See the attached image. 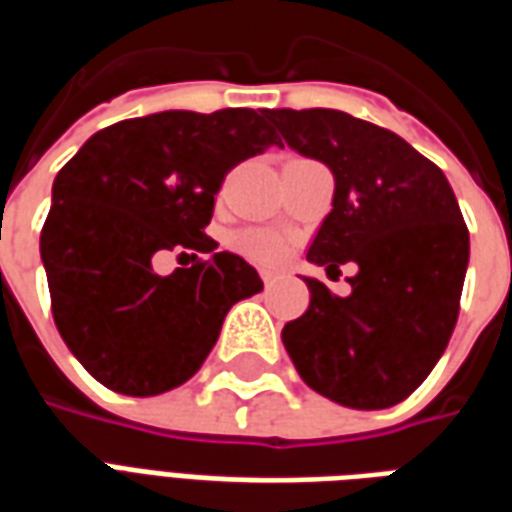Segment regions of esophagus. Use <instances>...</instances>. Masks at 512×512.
<instances>
[{
    "instance_id": "34e87169",
    "label": "esophagus",
    "mask_w": 512,
    "mask_h": 512,
    "mask_svg": "<svg viewBox=\"0 0 512 512\" xmlns=\"http://www.w3.org/2000/svg\"><path fill=\"white\" fill-rule=\"evenodd\" d=\"M260 279H263V285H266V288H271V285L277 282V277H274L271 271H263V274H260Z\"/></svg>"
}]
</instances>
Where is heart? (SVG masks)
<instances>
[{
    "mask_svg": "<svg viewBox=\"0 0 512 512\" xmlns=\"http://www.w3.org/2000/svg\"><path fill=\"white\" fill-rule=\"evenodd\" d=\"M230 244L260 266H277L288 255V238L274 230H238Z\"/></svg>",
    "mask_w": 512,
    "mask_h": 512,
    "instance_id": "obj_1",
    "label": "heart"
}]
</instances>
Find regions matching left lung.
Here are the masks:
<instances>
[{
  "mask_svg": "<svg viewBox=\"0 0 512 512\" xmlns=\"http://www.w3.org/2000/svg\"><path fill=\"white\" fill-rule=\"evenodd\" d=\"M301 156L334 175L312 263L354 260L351 296L307 279L310 307L282 343L304 384L348 408H389L417 389L450 343L469 266V230L450 183L392 131L337 109H271Z\"/></svg>",
  "mask_w": 512,
  "mask_h": 512,
  "instance_id": "1",
  "label": "left lung"
}]
</instances>
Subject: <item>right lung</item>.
<instances>
[{
	"label": "right lung",
	"instance_id": "add662e5",
	"mask_svg": "<svg viewBox=\"0 0 512 512\" xmlns=\"http://www.w3.org/2000/svg\"><path fill=\"white\" fill-rule=\"evenodd\" d=\"M277 145L268 109L158 112L98 131L57 172L40 230L62 340L106 389L150 397L186 384L235 301L263 290L244 257L205 235L227 172ZM189 248L169 278L158 251ZM186 255V252H180Z\"/></svg>",
	"mask_w": 512,
	"mask_h": 512
}]
</instances>
